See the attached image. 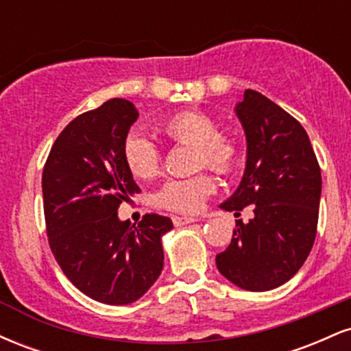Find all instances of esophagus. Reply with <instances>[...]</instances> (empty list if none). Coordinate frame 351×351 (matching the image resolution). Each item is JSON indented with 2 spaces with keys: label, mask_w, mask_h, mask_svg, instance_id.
<instances>
[{
  "label": "esophagus",
  "mask_w": 351,
  "mask_h": 351,
  "mask_svg": "<svg viewBox=\"0 0 351 351\" xmlns=\"http://www.w3.org/2000/svg\"><path fill=\"white\" fill-rule=\"evenodd\" d=\"M198 221L196 217H186V216H173V224L175 226H184V224H191Z\"/></svg>",
  "instance_id": "obj_1"
}]
</instances>
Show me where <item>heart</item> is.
Masks as SVG:
<instances>
[{
    "instance_id": "heart-1",
    "label": "heart",
    "mask_w": 351,
    "mask_h": 351,
    "mask_svg": "<svg viewBox=\"0 0 351 351\" xmlns=\"http://www.w3.org/2000/svg\"><path fill=\"white\" fill-rule=\"evenodd\" d=\"M158 132L176 143L193 145L199 167L206 165L211 170L226 175L239 163V145L231 135L217 134L216 120L204 112L181 110L171 114L158 123ZM123 162L135 178L148 180L160 171L162 158L158 147L135 132L123 143ZM215 189V180L206 173L191 178H173L156 193V201L171 211L196 213Z\"/></svg>"
}]
</instances>
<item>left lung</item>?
Wrapping results in <instances>:
<instances>
[{"instance_id":"left-lung-1","label":"left lung","mask_w":351,"mask_h":351,"mask_svg":"<svg viewBox=\"0 0 351 351\" xmlns=\"http://www.w3.org/2000/svg\"><path fill=\"white\" fill-rule=\"evenodd\" d=\"M234 112L247 143L245 170L219 208H256L249 223L236 221L216 265L237 287L265 292L292 279L308 257L317 234L320 167L304 127L265 95L247 88Z\"/></svg>"}]
</instances>
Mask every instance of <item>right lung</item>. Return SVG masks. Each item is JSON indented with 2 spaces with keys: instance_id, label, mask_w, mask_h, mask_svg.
I'll return each instance as SVG.
<instances>
[{
  "instance_id": "obj_1",
  "label": "right lung",
  "mask_w": 351,
  "mask_h": 351,
  "mask_svg": "<svg viewBox=\"0 0 351 351\" xmlns=\"http://www.w3.org/2000/svg\"><path fill=\"white\" fill-rule=\"evenodd\" d=\"M138 119L125 99L75 117L52 145L43 171L44 216L56 261L80 292L127 305L163 271L162 237L170 217L145 215L138 226L119 219L122 201L140 191L123 162V143Z\"/></svg>"
}]
</instances>
